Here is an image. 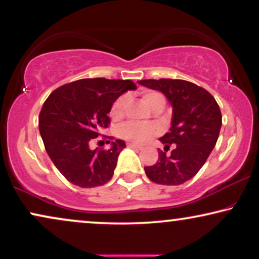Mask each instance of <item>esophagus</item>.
<instances>
[{
    "label": "esophagus",
    "mask_w": 259,
    "mask_h": 259,
    "mask_svg": "<svg viewBox=\"0 0 259 259\" xmlns=\"http://www.w3.org/2000/svg\"><path fill=\"white\" fill-rule=\"evenodd\" d=\"M127 147L134 148V150H143V147H141L140 145H137V144H133V143H127Z\"/></svg>",
    "instance_id": "1"
}]
</instances>
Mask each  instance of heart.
<instances>
[{
  "label": "heart",
  "instance_id": "obj_1",
  "mask_svg": "<svg viewBox=\"0 0 259 259\" xmlns=\"http://www.w3.org/2000/svg\"><path fill=\"white\" fill-rule=\"evenodd\" d=\"M141 99L150 107L152 111L155 112L157 109H162L165 107L166 100L165 97L160 92L157 91H146L141 95ZM127 106L126 97H120L112 105L111 118L113 120L122 119L125 114V109ZM159 133V127L154 123H146V125H137V123H125L119 128L120 137L123 139L132 141L136 144H144L150 140L152 137L157 136Z\"/></svg>",
  "mask_w": 259,
  "mask_h": 259
}]
</instances>
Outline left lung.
I'll return each mask as SVG.
<instances>
[{"label": "left lung", "mask_w": 259, "mask_h": 259, "mask_svg": "<svg viewBox=\"0 0 259 259\" xmlns=\"http://www.w3.org/2000/svg\"><path fill=\"white\" fill-rule=\"evenodd\" d=\"M140 84L160 91L173 107L169 132L161 137L164 151L145 167L148 179L161 185H180L193 178L203 167L217 143L222 113L214 98L203 87L185 80H140ZM169 147L172 151H167Z\"/></svg>", "instance_id": "8db88e82"}]
</instances>
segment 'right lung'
<instances>
[{
	"instance_id": "1",
	"label": "right lung",
	"mask_w": 259,
	"mask_h": 259,
	"mask_svg": "<svg viewBox=\"0 0 259 259\" xmlns=\"http://www.w3.org/2000/svg\"><path fill=\"white\" fill-rule=\"evenodd\" d=\"M136 88L131 80L81 79L56 88L47 98L38 130L49 158L68 182L88 189L111 180L125 141L116 139L108 150H92L90 145L111 123L113 102Z\"/></svg>"
}]
</instances>
